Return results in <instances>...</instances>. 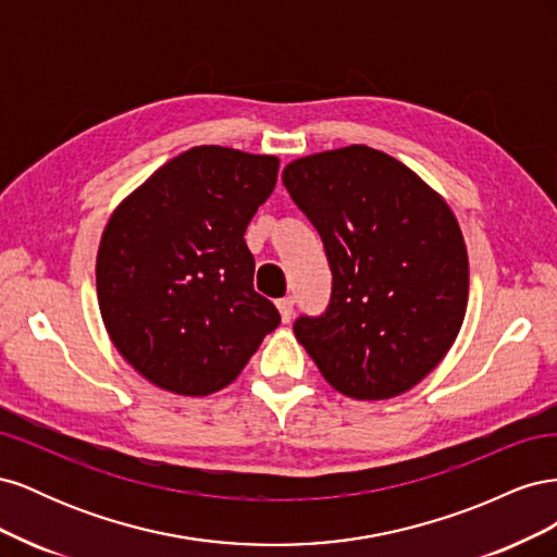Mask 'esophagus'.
I'll return each instance as SVG.
<instances>
[{
  "instance_id": "esophagus-1",
  "label": "esophagus",
  "mask_w": 557,
  "mask_h": 557,
  "mask_svg": "<svg viewBox=\"0 0 557 557\" xmlns=\"http://www.w3.org/2000/svg\"><path fill=\"white\" fill-rule=\"evenodd\" d=\"M278 307V313H281V320L283 323H290L293 315H295V299L293 297H283L276 301Z\"/></svg>"
}]
</instances>
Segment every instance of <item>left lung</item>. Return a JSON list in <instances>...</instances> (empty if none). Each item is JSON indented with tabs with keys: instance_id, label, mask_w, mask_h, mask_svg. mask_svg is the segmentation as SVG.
<instances>
[{
	"instance_id": "left-lung-1",
	"label": "left lung",
	"mask_w": 557,
	"mask_h": 557,
	"mask_svg": "<svg viewBox=\"0 0 557 557\" xmlns=\"http://www.w3.org/2000/svg\"><path fill=\"white\" fill-rule=\"evenodd\" d=\"M283 185L332 269L330 307L297 320V342L350 399L411 391L465 320L469 258L458 218L407 164L362 144L293 160Z\"/></svg>"
}]
</instances>
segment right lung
Masks as SVG:
<instances>
[{
    "mask_svg": "<svg viewBox=\"0 0 557 557\" xmlns=\"http://www.w3.org/2000/svg\"><path fill=\"white\" fill-rule=\"evenodd\" d=\"M276 176V156L195 146L111 213L95 267L99 311L117 352L162 391H223L278 327L244 242Z\"/></svg>",
    "mask_w": 557,
    "mask_h": 557,
    "instance_id": "obj_1",
    "label": "right lung"
}]
</instances>
